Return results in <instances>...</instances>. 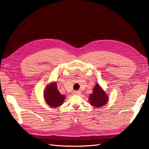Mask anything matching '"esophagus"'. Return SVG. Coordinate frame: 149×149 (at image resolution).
<instances>
[{
  "mask_svg": "<svg viewBox=\"0 0 149 149\" xmlns=\"http://www.w3.org/2000/svg\"><path fill=\"white\" fill-rule=\"evenodd\" d=\"M73 94H81V92L79 91H73Z\"/></svg>",
  "mask_w": 149,
  "mask_h": 149,
  "instance_id": "1",
  "label": "esophagus"
}]
</instances>
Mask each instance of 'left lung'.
Segmentation results:
<instances>
[{
    "label": "left lung",
    "instance_id": "left-lung-1",
    "mask_svg": "<svg viewBox=\"0 0 149 149\" xmlns=\"http://www.w3.org/2000/svg\"><path fill=\"white\" fill-rule=\"evenodd\" d=\"M109 101L107 94L98 83L93 88V93L89 94V101L90 104L95 107L99 108L106 105Z\"/></svg>",
    "mask_w": 149,
    "mask_h": 149
}]
</instances>
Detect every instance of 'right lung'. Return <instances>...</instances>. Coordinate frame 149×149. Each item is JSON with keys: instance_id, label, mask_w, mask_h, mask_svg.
Segmentation results:
<instances>
[{"instance_id": "add662e5", "label": "right lung", "mask_w": 149, "mask_h": 149, "mask_svg": "<svg viewBox=\"0 0 149 149\" xmlns=\"http://www.w3.org/2000/svg\"><path fill=\"white\" fill-rule=\"evenodd\" d=\"M43 97L47 104L53 108L61 106L66 99L65 96L61 94L58 91L56 82H52L47 85Z\"/></svg>"}]
</instances>
